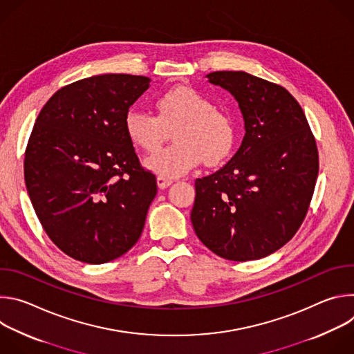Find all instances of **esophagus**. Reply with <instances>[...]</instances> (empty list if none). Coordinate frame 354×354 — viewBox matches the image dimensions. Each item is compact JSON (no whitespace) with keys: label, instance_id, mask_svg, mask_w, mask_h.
Listing matches in <instances>:
<instances>
[{"label":"esophagus","instance_id":"34e87169","mask_svg":"<svg viewBox=\"0 0 354 354\" xmlns=\"http://www.w3.org/2000/svg\"><path fill=\"white\" fill-rule=\"evenodd\" d=\"M157 183H158V187L161 189H167L168 186H171L174 183L172 179H168V178H164V176H158L157 178Z\"/></svg>","mask_w":354,"mask_h":354}]
</instances>
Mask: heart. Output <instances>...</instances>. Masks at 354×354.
<instances>
[{
    "label": "heart",
    "instance_id": "b5f03b06",
    "mask_svg": "<svg viewBox=\"0 0 354 354\" xmlns=\"http://www.w3.org/2000/svg\"><path fill=\"white\" fill-rule=\"evenodd\" d=\"M157 116L138 108H130L123 126L130 142L142 149H157L167 134L172 133V145L147 158L145 167L164 178H179L201 161L207 167L221 164L230 157L236 142L235 119L216 109L212 100L190 86L172 88L156 99Z\"/></svg>",
    "mask_w": 354,
    "mask_h": 354
}]
</instances>
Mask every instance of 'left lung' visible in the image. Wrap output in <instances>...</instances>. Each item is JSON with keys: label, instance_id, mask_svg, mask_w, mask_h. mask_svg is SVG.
<instances>
[{"label": "left lung", "instance_id": "1", "mask_svg": "<svg viewBox=\"0 0 354 354\" xmlns=\"http://www.w3.org/2000/svg\"><path fill=\"white\" fill-rule=\"evenodd\" d=\"M206 77L236 99L245 136L221 169L196 179L190 220L216 255L261 259L286 245L306 218L319 169L317 142L286 88L245 71Z\"/></svg>", "mask_w": 354, "mask_h": 354}]
</instances>
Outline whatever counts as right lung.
<instances>
[{"mask_svg":"<svg viewBox=\"0 0 354 354\" xmlns=\"http://www.w3.org/2000/svg\"><path fill=\"white\" fill-rule=\"evenodd\" d=\"M149 78L104 74L59 89L41 108L25 151V183L48 238L70 258L100 265L138 241L157 194L123 119Z\"/></svg>","mask_w":354,"mask_h":354,"instance_id":"add662e5","label":"right lung"}]
</instances>
